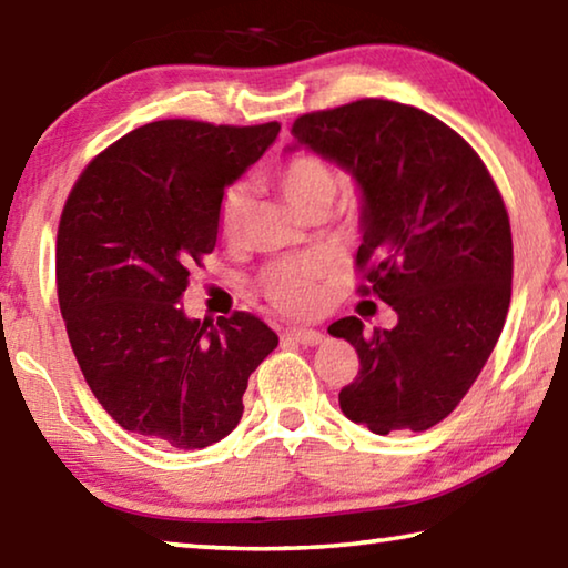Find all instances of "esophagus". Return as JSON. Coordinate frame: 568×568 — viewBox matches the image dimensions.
I'll list each match as a JSON object with an SVG mask.
<instances>
[{
	"instance_id": "34e87169",
	"label": "esophagus",
	"mask_w": 568,
	"mask_h": 568,
	"mask_svg": "<svg viewBox=\"0 0 568 568\" xmlns=\"http://www.w3.org/2000/svg\"><path fill=\"white\" fill-rule=\"evenodd\" d=\"M285 338H291L301 345H318L323 343L325 335L321 331H313V328H285Z\"/></svg>"
}]
</instances>
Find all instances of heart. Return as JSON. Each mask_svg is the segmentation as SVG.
I'll list each match as a JSON object with an SVG mask.
<instances>
[{
    "mask_svg": "<svg viewBox=\"0 0 568 568\" xmlns=\"http://www.w3.org/2000/svg\"><path fill=\"white\" fill-rule=\"evenodd\" d=\"M277 185L301 215H325L333 205L335 192H338V172L333 170L328 160L313 155V152H301V155H293L277 170ZM247 207V187L235 185L227 192L223 205V227L227 237H235L243 230ZM321 271V261H297V257L281 261L267 267L263 275L265 293L271 297V303L285 313H311L321 301V291L315 285V277Z\"/></svg>",
    "mask_w": 568,
    "mask_h": 568,
    "instance_id": "heart-1",
    "label": "heart"
}]
</instances>
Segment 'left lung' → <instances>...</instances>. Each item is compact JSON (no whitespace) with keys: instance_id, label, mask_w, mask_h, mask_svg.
<instances>
[{"instance_id":"8db88e82","label":"left lung","mask_w":568,"mask_h":568,"mask_svg":"<svg viewBox=\"0 0 568 568\" xmlns=\"http://www.w3.org/2000/svg\"><path fill=\"white\" fill-rule=\"evenodd\" d=\"M295 142L348 172L361 192L358 267L398 315L365 333L358 318L328 333L348 341L361 371L341 390L345 418L373 434L426 430L454 410L504 331L514 245L501 192L480 158L428 112L358 100L311 112Z\"/></svg>"}]
</instances>
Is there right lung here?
Instances as JSON below:
<instances>
[{
	"instance_id": "right-lung-1",
	"label": "right lung",
	"mask_w": 568,
	"mask_h": 568,
	"mask_svg": "<svg viewBox=\"0 0 568 568\" xmlns=\"http://www.w3.org/2000/svg\"><path fill=\"white\" fill-rule=\"evenodd\" d=\"M277 132V122H150L94 158L67 197L60 311L84 381L124 430L192 450L243 418L250 373L277 335L250 313L187 318L180 295L213 253L225 187Z\"/></svg>"
}]
</instances>
